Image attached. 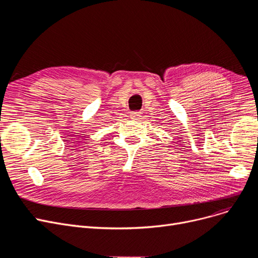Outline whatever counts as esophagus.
Here are the masks:
<instances>
[{
  "label": "esophagus",
  "instance_id": "34e87169",
  "mask_svg": "<svg viewBox=\"0 0 258 258\" xmlns=\"http://www.w3.org/2000/svg\"><path fill=\"white\" fill-rule=\"evenodd\" d=\"M132 117L133 118H135V119H138V118H140L141 117V112H133L132 113Z\"/></svg>",
  "mask_w": 258,
  "mask_h": 258
}]
</instances>
